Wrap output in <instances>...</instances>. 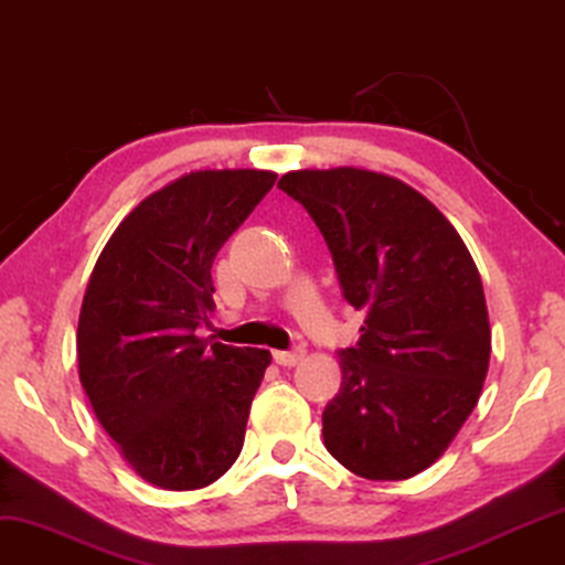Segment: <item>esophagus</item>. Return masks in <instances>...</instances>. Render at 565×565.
Masks as SVG:
<instances>
[{
    "instance_id": "34e87169",
    "label": "esophagus",
    "mask_w": 565,
    "mask_h": 565,
    "mask_svg": "<svg viewBox=\"0 0 565 565\" xmlns=\"http://www.w3.org/2000/svg\"><path fill=\"white\" fill-rule=\"evenodd\" d=\"M274 360L281 367H295L305 360V349L297 347V349H289V352H274Z\"/></svg>"
}]
</instances>
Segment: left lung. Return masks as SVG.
<instances>
[{
  "instance_id": "left-lung-1",
  "label": "left lung",
  "mask_w": 565,
  "mask_h": 565,
  "mask_svg": "<svg viewBox=\"0 0 565 565\" xmlns=\"http://www.w3.org/2000/svg\"><path fill=\"white\" fill-rule=\"evenodd\" d=\"M278 188L323 234L341 291L365 310L341 349L323 443L365 480H409L438 461L477 406L490 365L482 278L451 221L377 171L299 169Z\"/></svg>"
}]
</instances>
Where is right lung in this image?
I'll use <instances>...</instances> for the list:
<instances>
[{"label":"right lung","instance_id":"right-lung-1","mask_svg":"<svg viewBox=\"0 0 565 565\" xmlns=\"http://www.w3.org/2000/svg\"><path fill=\"white\" fill-rule=\"evenodd\" d=\"M274 171H190L127 213L98 255L77 367L93 412L142 480L198 490L237 461L268 349L195 328L213 310V258L274 188Z\"/></svg>","mask_w":565,"mask_h":565}]
</instances>
